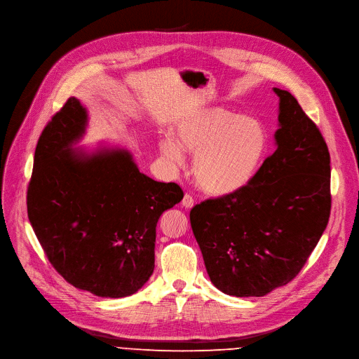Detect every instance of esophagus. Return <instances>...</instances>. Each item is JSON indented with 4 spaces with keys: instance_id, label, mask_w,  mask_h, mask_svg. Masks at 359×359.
Segmentation results:
<instances>
[{
    "instance_id": "obj_1",
    "label": "esophagus",
    "mask_w": 359,
    "mask_h": 359,
    "mask_svg": "<svg viewBox=\"0 0 359 359\" xmlns=\"http://www.w3.org/2000/svg\"><path fill=\"white\" fill-rule=\"evenodd\" d=\"M193 205H194V199H193V196H191V194L186 193V194H184V198H183V201H182V206H183V208H186V209H191V208H193Z\"/></svg>"
}]
</instances>
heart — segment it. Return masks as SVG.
Returning <instances> with one entry per match:
<instances>
[{
	"label": "heart",
	"instance_id": "b5f03b06",
	"mask_svg": "<svg viewBox=\"0 0 359 359\" xmlns=\"http://www.w3.org/2000/svg\"><path fill=\"white\" fill-rule=\"evenodd\" d=\"M173 137L158 140V151L176 168L184 151L194 154L193 173L203 191L229 196L246 187L266 156L269 137L259 118L223 107H201L173 124Z\"/></svg>",
	"mask_w": 359,
	"mask_h": 359
}]
</instances>
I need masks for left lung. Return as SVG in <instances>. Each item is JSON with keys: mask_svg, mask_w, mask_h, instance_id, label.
<instances>
[{"mask_svg": "<svg viewBox=\"0 0 359 359\" xmlns=\"http://www.w3.org/2000/svg\"><path fill=\"white\" fill-rule=\"evenodd\" d=\"M279 97L276 150L242 190L190 210L212 283L232 297H264L295 278L331 213V157L289 91Z\"/></svg>", "mask_w": 359, "mask_h": 359, "instance_id": "obj_1", "label": "left lung"}]
</instances>
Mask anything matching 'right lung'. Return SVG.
Wrapping results in <instances>:
<instances>
[{
    "instance_id": "1",
    "label": "right lung",
    "mask_w": 359,
    "mask_h": 359,
    "mask_svg": "<svg viewBox=\"0 0 359 359\" xmlns=\"http://www.w3.org/2000/svg\"><path fill=\"white\" fill-rule=\"evenodd\" d=\"M86 126L87 110L70 97L44 127L27 190L28 219L69 283L102 298L130 297L151 276L157 222L183 190L140 173L126 149H73Z\"/></svg>"
}]
</instances>
